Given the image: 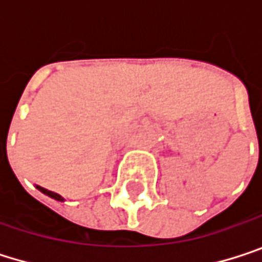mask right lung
<instances>
[{"label": "right lung", "mask_w": 262, "mask_h": 262, "mask_svg": "<svg viewBox=\"0 0 262 262\" xmlns=\"http://www.w3.org/2000/svg\"><path fill=\"white\" fill-rule=\"evenodd\" d=\"M36 188L42 192V194H45V195H48V197H51V199H54V200H57V202H63L65 199L60 195V194H57V192H53V191H48V189H45V188H42V186H39V185H36Z\"/></svg>", "instance_id": "obj_1"}]
</instances>
